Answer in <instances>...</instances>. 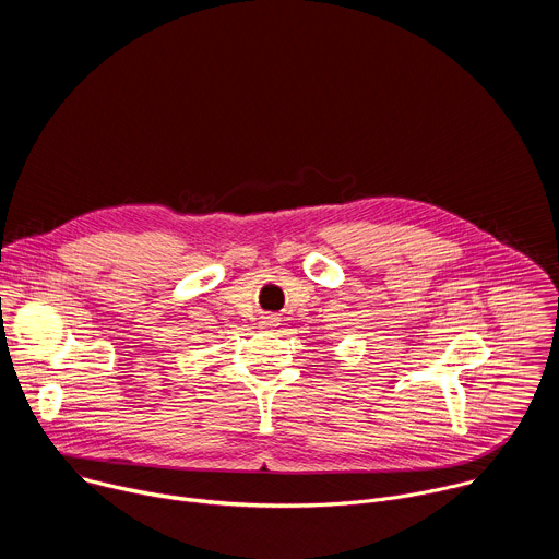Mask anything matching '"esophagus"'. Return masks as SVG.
I'll return each mask as SVG.
<instances>
[{
	"label": "esophagus",
	"mask_w": 559,
	"mask_h": 559,
	"mask_svg": "<svg viewBox=\"0 0 559 559\" xmlns=\"http://www.w3.org/2000/svg\"><path fill=\"white\" fill-rule=\"evenodd\" d=\"M278 325H281V321H278L276 313H265V316H261V328H263V330H276Z\"/></svg>",
	"instance_id": "1"
}]
</instances>
